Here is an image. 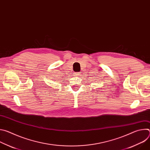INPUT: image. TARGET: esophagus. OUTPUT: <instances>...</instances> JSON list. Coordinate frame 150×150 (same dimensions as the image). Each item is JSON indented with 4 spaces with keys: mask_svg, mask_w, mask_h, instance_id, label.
Listing matches in <instances>:
<instances>
[{
    "mask_svg": "<svg viewBox=\"0 0 150 150\" xmlns=\"http://www.w3.org/2000/svg\"><path fill=\"white\" fill-rule=\"evenodd\" d=\"M75 76H79L80 75V72H75Z\"/></svg>",
    "mask_w": 150,
    "mask_h": 150,
    "instance_id": "obj_1",
    "label": "esophagus"
}]
</instances>
